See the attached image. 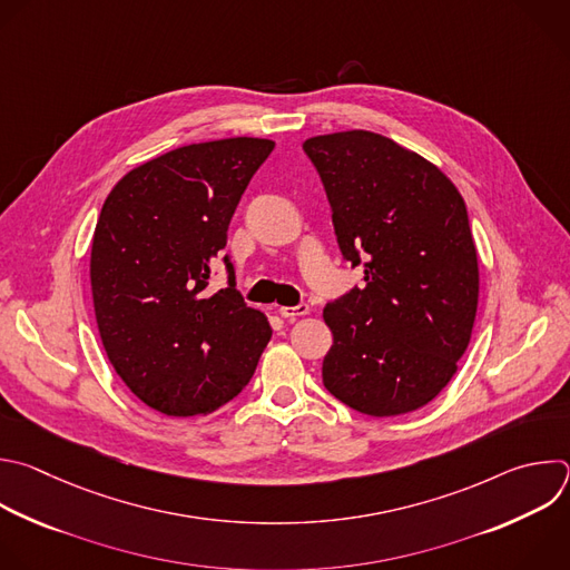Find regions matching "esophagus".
I'll return each mask as SVG.
<instances>
[{
	"label": "esophagus",
	"instance_id": "obj_1",
	"mask_svg": "<svg viewBox=\"0 0 570 570\" xmlns=\"http://www.w3.org/2000/svg\"><path fill=\"white\" fill-rule=\"evenodd\" d=\"M308 313V304H297V306H282L279 308V315L284 317V320H295V317H302V315H306Z\"/></svg>",
	"mask_w": 570,
	"mask_h": 570
}]
</instances>
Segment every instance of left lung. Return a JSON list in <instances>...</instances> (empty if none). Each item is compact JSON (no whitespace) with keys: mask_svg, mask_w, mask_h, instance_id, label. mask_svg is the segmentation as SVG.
I'll use <instances>...</instances> for the list:
<instances>
[{"mask_svg":"<svg viewBox=\"0 0 570 570\" xmlns=\"http://www.w3.org/2000/svg\"><path fill=\"white\" fill-rule=\"evenodd\" d=\"M342 257L364 279L326 302L324 387L368 416L428 405L452 381L479 302L465 202L423 156L353 129L308 138Z\"/></svg>","mask_w":570,"mask_h":570,"instance_id":"obj_1","label":"left lung"}]
</instances>
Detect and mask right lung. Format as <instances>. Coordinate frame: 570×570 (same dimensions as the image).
<instances>
[{
	"label": "right lung",
	"mask_w": 570,
	"mask_h": 570,
	"mask_svg": "<svg viewBox=\"0 0 570 570\" xmlns=\"http://www.w3.org/2000/svg\"><path fill=\"white\" fill-rule=\"evenodd\" d=\"M273 147L246 136L185 145L125 174L105 199L91 242L98 331L122 383L160 414L185 419L230 403L273 335L235 288L224 253ZM217 261L229 286L210 296Z\"/></svg>",
	"instance_id": "right-lung-1"
}]
</instances>
